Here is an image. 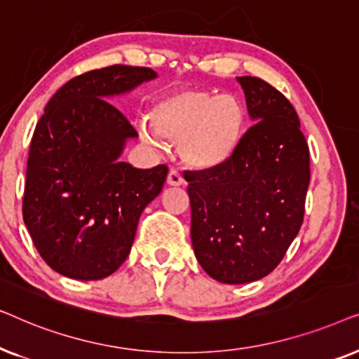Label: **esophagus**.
I'll list each match as a JSON object with an SVG mask.
<instances>
[{
  "label": "esophagus",
  "mask_w": 359,
  "mask_h": 359,
  "mask_svg": "<svg viewBox=\"0 0 359 359\" xmlns=\"http://www.w3.org/2000/svg\"><path fill=\"white\" fill-rule=\"evenodd\" d=\"M166 183H168L170 186H181L184 183V180H183V175L180 173L178 170H170V173H168V178H166Z\"/></svg>",
  "instance_id": "esophagus-1"
}]
</instances>
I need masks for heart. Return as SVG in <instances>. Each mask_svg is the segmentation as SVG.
Returning <instances> with one entry per match:
<instances>
[{"label": "heart", "mask_w": 359, "mask_h": 359, "mask_svg": "<svg viewBox=\"0 0 359 359\" xmlns=\"http://www.w3.org/2000/svg\"><path fill=\"white\" fill-rule=\"evenodd\" d=\"M245 109L233 95L181 90L166 95L150 111L156 134L180 142V154L194 168H215L227 161L242 137ZM154 144L149 132H142Z\"/></svg>", "instance_id": "heart-1"}]
</instances>
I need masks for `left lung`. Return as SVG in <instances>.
<instances>
[{
  "label": "left lung",
  "instance_id": "8db88e82",
  "mask_svg": "<svg viewBox=\"0 0 359 359\" xmlns=\"http://www.w3.org/2000/svg\"><path fill=\"white\" fill-rule=\"evenodd\" d=\"M255 124L215 168L186 171L194 255L225 284L262 279L281 263L304 220L309 145L286 96L257 76H238Z\"/></svg>",
  "mask_w": 359,
  "mask_h": 359
}]
</instances>
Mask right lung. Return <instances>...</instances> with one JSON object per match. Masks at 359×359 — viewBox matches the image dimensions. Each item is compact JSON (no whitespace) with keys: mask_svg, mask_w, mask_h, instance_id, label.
<instances>
[{"mask_svg":"<svg viewBox=\"0 0 359 359\" xmlns=\"http://www.w3.org/2000/svg\"><path fill=\"white\" fill-rule=\"evenodd\" d=\"M151 68L111 65L67 81L47 102L29 149L24 224L43 262L96 281L129 257L142 210L161 193L168 166L119 161L139 134L109 97L154 80Z\"/></svg>","mask_w":359,"mask_h":359,"instance_id":"1","label":"right lung"}]
</instances>
